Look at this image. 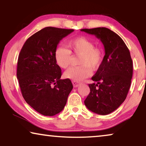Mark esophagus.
Returning <instances> with one entry per match:
<instances>
[{"mask_svg":"<svg viewBox=\"0 0 146 146\" xmlns=\"http://www.w3.org/2000/svg\"><path fill=\"white\" fill-rule=\"evenodd\" d=\"M72 83H73L74 87H77L78 86H79L80 85H81V83H80V82L75 81H73L72 82Z\"/></svg>","mask_w":146,"mask_h":146,"instance_id":"34e87169","label":"esophagus"}]
</instances>
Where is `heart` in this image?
<instances>
[{
	"label": "heart",
	"instance_id": "1",
	"mask_svg": "<svg viewBox=\"0 0 146 146\" xmlns=\"http://www.w3.org/2000/svg\"><path fill=\"white\" fill-rule=\"evenodd\" d=\"M70 50L65 47L59 46L55 51L56 63L63 69L70 66L73 53L80 56L79 67H72L65 73L67 79L80 81L91 75L92 69H96L101 65L104 58V52L99 47H94V43L85 37L81 36L71 40L68 43Z\"/></svg>",
	"mask_w": 146,
	"mask_h": 146
}]
</instances>
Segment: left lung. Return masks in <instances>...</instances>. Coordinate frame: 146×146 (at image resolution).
<instances>
[{
  "instance_id": "obj_1",
  "label": "left lung",
  "mask_w": 146,
  "mask_h": 146,
  "mask_svg": "<svg viewBox=\"0 0 146 146\" xmlns=\"http://www.w3.org/2000/svg\"><path fill=\"white\" fill-rule=\"evenodd\" d=\"M101 41L104 55L101 65L89 84L90 93L84 102L89 110L106 115L116 110L126 99L133 74L130 53L122 39L106 28L82 29Z\"/></svg>"
}]
</instances>
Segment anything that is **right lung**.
I'll return each instance as SVG.
<instances>
[{
	"label": "right lung",
	"instance_id": "1",
	"mask_svg": "<svg viewBox=\"0 0 146 146\" xmlns=\"http://www.w3.org/2000/svg\"><path fill=\"white\" fill-rule=\"evenodd\" d=\"M74 30L46 27L24 43L17 63V79L26 102L39 113L52 116L64 108L73 85L61 79V70L55 51L63 38Z\"/></svg>",
	"mask_w": 146,
	"mask_h": 146
}]
</instances>
